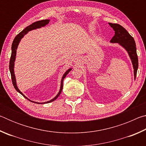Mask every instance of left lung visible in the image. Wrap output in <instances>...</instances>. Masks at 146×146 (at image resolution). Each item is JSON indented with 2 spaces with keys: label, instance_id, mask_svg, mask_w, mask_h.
I'll return each mask as SVG.
<instances>
[{
  "label": "left lung",
  "instance_id": "obj_1",
  "mask_svg": "<svg viewBox=\"0 0 146 146\" xmlns=\"http://www.w3.org/2000/svg\"><path fill=\"white\" fill-rule=\"evenodd\" d=\"M109 24L115 31V35L110 42L112 43H118L126 49L132 62L135 79L138 67V60L134 38L128 33L126 29L120 24L115 23H109Z\"/></svg>",
  "mask_w": 146,
  "mask_h": 146
}]
</instances>
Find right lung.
<instances>
[{
  "label": "right lung",
  "mask_w": 146,
  "mask_h": 146,
  "mask_svg": "<svg viewBox=\"0 0 146 146\" xmlns=\"http://www.w3.org/2000/svg\"><path fill=\"white\" fill-rule=\"evenodd\" d=\"M49 22V20L48 19H46V20H42V21H36V22H35L33 24H31V25H29V26L26 27V28L24 29V30L22 31L21 33H19L15 37L14 40L13 41V43H12V45H11V58H10V60H9V71H10V73H11V80H12V83H13V85L14 86V88L15 90L18 91L19 93H21L22 95L24 97H25L26 99H28V100L31 101L32 102H34V103H36V104H46V103H49V102H51L54 101L55 100H56V98H58V97L59 95H60V93L62 92V88H63V80H64V78H65V77L66 76V75H68L69 73V72L71 70V68L69 69V70L66 71V73H64V75L62 76V78L61 80V85H60V91H59L58 93L57 94V95L56 96V97L53 98L52 100L48 101V102H43V103H38V102H33V101H31L29 99H28V98H27L26 96L24 95V94H23V93L21 92V91H20L18 88H17V83H16V79H15V74H14V62H15V56H16V52H17V47H18L19 44L20 42V41L22 39V38L24 36V35H26L27 33H28V31H31V30H33V29H35L36 28H40L41 27H44L45 26L46 24H48Z\"/></svg>",
  "instance_id": "obj_1"
}]
</instances>
